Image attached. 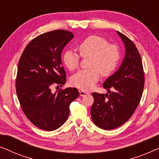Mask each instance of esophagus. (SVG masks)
Here are the masks:
<instances>
[{
    "label": "esophagus",
    "instance_id": "obj_1",
    "mask_svg": "<svg viewBox=\"0 0 159 159\" xmlns=\"http://www.w3.org/2000/svg\"><path fill=\"white\" fill-rule=\"evenodd\" d=\"M79 92H80V96H84V95H86L88 94V92H86V91H84V90H80Z\"/></svg>",
    "mask_w": 159,
    "mask_h": 159
}]
</instances>
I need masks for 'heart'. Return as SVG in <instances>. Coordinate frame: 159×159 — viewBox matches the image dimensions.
Segmentation results:
<instances>
[{"mask_svg": "<svg viewBox=\"0 0 159 159\" xmlns=\"http://www.w3.org/2000/svg\"><path fill=\"white\" fill-rule=\"evenodd\" d=\"M77 48L82 57H90V69L79 71L71 80L73 85L82 90L92 89L98 81L101 73L103 76L110 75L118 65L120 58L118 46L108 43L106 38L101 36H89ZM63 61L69 70L73 71L79 66L80 56L75 52L68 50L63 55Z\"/></svg>", "mask_w": 159, "mask_h": 159, "instance_id": "heart-1", "label": "heart"}]
</instances>
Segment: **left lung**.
Wrapping results in <instances>:
<instances>
[{
	"label": "left lung",
	"mask_w": 159,
	"mask_h": 159,
	"mask_svg": "<svg viewBox=\"0 0 159 159\" xmlns=\"http://www.w3.org/2000/svg\"><path fill=\"white\" fill-rule=\"evenodd\" d=\"M117 34L125 45V56L118 70L103 82V87L110 94L92 93L91 117L95 125L106 130L120 127L132 116L140 103L145 83L138 48L125 34L118 31Z\"/></svg>",
	"instance_id": "obj_1"
}]
</instances>
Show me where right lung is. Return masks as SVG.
<instances>
[{
	"instance_id": "right-lung-1",
	"label": "right lung",
	"mask_w": 159,
	"mask_h": 159,
	"mask_svg": "<svg viewBox=\"0 0 159 159\" xmlns=\"http://www.w3.org/2000/svg\"><path fill=\"white\" fill-rule=\"evenodd\" d=\"M74 38L71 32L53 30L36 37L27 45L18 64L16 90L21 109L36 127L53 131L64 125L69 105L79 96L77 88L53 93V84L64 85L66 72L61 52Z\"/></svg>"
}]
</instances>
